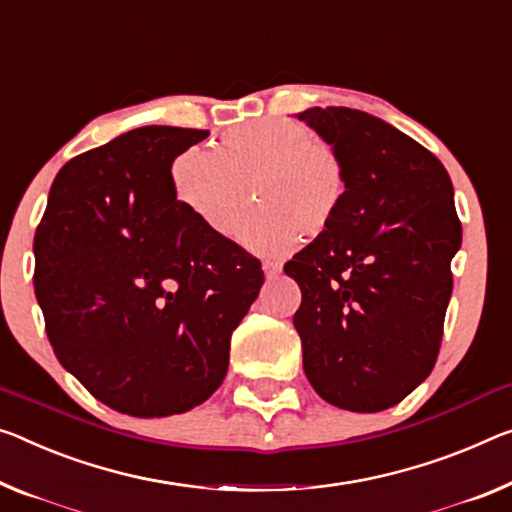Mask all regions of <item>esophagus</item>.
<instances>
[{
  "mask_svg": "<svg viewBox=\"0 0 512 512\" xmlns=\"http://www.w3.org/2000/svg\"><path fill=\"white\" fill-rule=\"evenodd\" d=\"M263 272H265L267 279H274V277H279L281 265L279 263H272V261H265L263 263Z\"/></svg>",
  "mask_w": 512,
  "mask_h": 512,
  "instance_id": "34e87169",
  "label": "esophagus"
}]
</instances>
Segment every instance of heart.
I'll list each match as a JSON object with an SVG mask.
<instances>
[{"mask_svg":"<svg viewBox=\"0 0 512 512\" xmlns=\"http://www.w3.org/2000/svg\"><path fill=\"white\" fill-rule=\"evenodd\" d=\"M178 201L217 235H231L249 187L258 206L240 226L263 254L295 247L300 231L320 235L348 199V169L334 146L297 121L263 119L233 128L217 153L187 148L171 164Z\"/></svg>","mask_w":512,"mask_h":512,"instance_id":"b5f03b06","label":"heart"}]
</instances>
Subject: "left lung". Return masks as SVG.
Wrapping results in <instances>:
<instances>
[{
	"mask_svg": "<svg viewBox=\"0 0 512 512\" xmlns=\"http://www.w3.org/2000/svg\"><path fill=\"white\" fill-rule=\"evenodd\" d=\"M348 169L332 229L283 265L302 304L304 373L341 410L382 412L426 380L451 300L462 226L444 164L419 141L348 107L297 114Z\"/></svg>",
	"mask_w": 512,
	"mask_h": 512,
	"instance_id": "1",
	"label": "left lung"
}]
</instances>
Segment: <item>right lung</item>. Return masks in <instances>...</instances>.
I'll return each mask as SVG.
<instances>
[{"mask_svg":"<svg viewBox=\"0 0 512 512\" xmlns=\"http://www.w3.org/2000/svg\"><path fill=\"white\" fill-rule=\"evenodd\" d=\"M208 130L146 125L66 162L34 235L54 355L100 403L169 416L210 398L261 261L176 199L171 162Z\"/></svg>","mask_w":512,"mask_h":512,"instance_id":"right-lung-1","label":"right lung"}]
</instances>
